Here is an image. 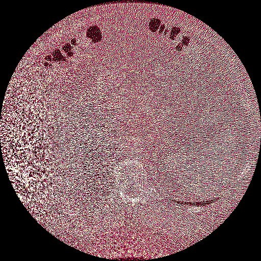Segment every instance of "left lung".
I'll list each match as a JSON object with an SVG mask.
<instances>
[{
    "label": "left lung",
    "instance_id": "1",
    "mask_svg": "<svg viewBox=\"0 0 261 261\" xmlns=\"http://www.w3.org/2000/svg\"><path fill=\"white\" fill-rule=\"evenodd\" d=\"M212 201H213V199H212V200H203V201H201V202L195 203V205H207V204H210ZM186 203H187V204H191V205H194V202H186Z\"/></svg>",
    "mask_w": 261,
    "mask_h": 261
}]
</instances>
